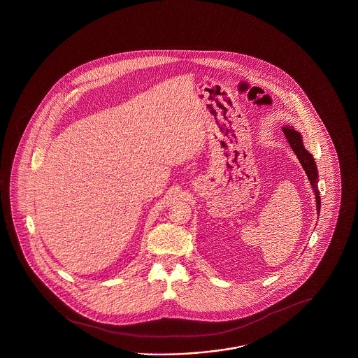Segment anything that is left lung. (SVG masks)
Wrapping results in <instances>:
<instances>
[{"mask_svg": "<svg viewBox=\"0 0 358 358\" xmlns=\"http://www.w3.org/2000/svg\"><path fill=\"white\" fill-rule=\"evenodd\" d=\"M282 130H283V134L289 141L290 147L293 148L294 153L296 155L299 163L302 164L304 172L310 180V184L313 186V190H314L315 196H316V210H317V214H319L320 213V195L317 192V168H316L314 157L310 152L304 148L302 136H301L299 132H296L290 126L282 127Z\"/></svg>", "mask_w": 358, "mask_h": 358, "instance_id": "8db88e82", "label": "left lung"}]
</instances>
